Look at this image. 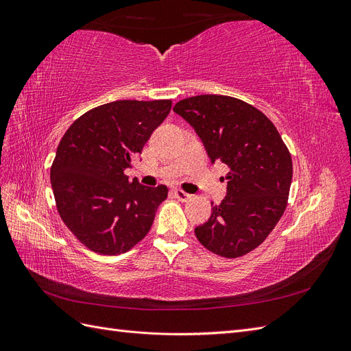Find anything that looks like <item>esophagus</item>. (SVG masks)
<instances>
[{"label":"esophagus","instance_id":"esophagus-1","mask_svg":"<svg viewBox=\"0 0 351 351\" xmlns=\"http://www.w3.org/2000/svg\"><path fill=\"white\" fill-rule=\"evenodd\" d=\"M174 196L180 200V202H187L192 199V195H189L186 192H183V190H174Z\"/></svg>","mask_w":351,"mask_h":351}]
</instances>
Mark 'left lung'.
Masks as SVG:
<instances>
[{
    "mask_svg": "<svg viewBox=\"0 0 351 351\" xmlns=\"http://www.w3.org/2000/svg\"><path fill=\"white\" fill-rule=\"evenodd\" d=\"M174 112L193 127L210 162L230 169L227 196L195 228L212 253L240 258L256 249L282 217L293 162L277 127L253 105L224 95H199L176 104Z\"/></svg>",
    "mask_w": 351,
    "mask_h": 351,
    "instance_id": "1",
    "label": "left lung"
}]
</instances>
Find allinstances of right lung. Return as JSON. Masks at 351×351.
<instances>
[{"label":"right lung","mask_w":351,"mask_h":351,"mask_svg":"<svg viewBox=\"0 0 351 351\" xmlns=\"http://www.w3.org/2000/svg\"><path fill=\"white\" fill-rule=\"evenodd\" d=\"M171 101H115L84 112L57 147L51 186L58 214L95 253L130 250L151 230L168 189L129 182L124 169L171 111Z\"/></svg>","instance_id":"obj_1"}]
</instances>
